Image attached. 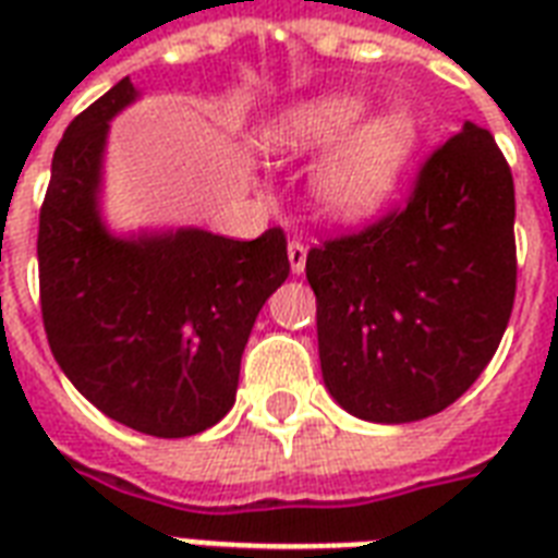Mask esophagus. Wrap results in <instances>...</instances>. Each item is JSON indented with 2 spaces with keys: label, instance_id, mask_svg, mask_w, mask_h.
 <instances>
[{
  "label": "esophagus",
  "instance_id": "1",
  "mask_svg": "<svg viewBox=\"0 0 558 558\" xmlns=\"http://www.w3.org/2000/svg\"><path fill=\"white\" fill-rule=\"evenodd\" d=\"M287 254H289V266H292V271H295V275H301L306 266V245L298 243V240H292L287 248Z\"/></svg>",
  "mask_w": 558,
  "mask_h": 558
}]
</instances>
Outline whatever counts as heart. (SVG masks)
<instances>
[{
	"label": "heart",
	"instance_id": "b5f03b06",
	"mask_svg": "<svg viewBox=\"0 0 558 558\" xmlns=\"http://www.w3.org/2000/svg\"><path fill=\"white\" fill-rule=\"evenodd\" d=\"M367 116V100L350 92H324L289 104L263 126L260 144L275 156L301 159L323 153L310 193L324 217L359 222L397 193L416 150V126L405 112Z\"/></svg>",
	"mask_w": 558,
	"mask_h": 558
}]
</instances>
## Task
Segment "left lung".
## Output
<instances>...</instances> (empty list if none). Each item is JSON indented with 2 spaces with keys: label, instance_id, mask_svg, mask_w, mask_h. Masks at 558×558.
I'll return each mask as SVG.
<instances>
[{
  "label": "left lung",
  "instance_id": "8db88e82",
  "mask_svg": "<svg viewBox=\"0 0 558 558\" xmlns=\"http://www.w3.org/2000/svg\"><path fill=\"white\" fill-rule=\"evenodd\" d=\"M512 226L510 165L466 121L405 208L306 254L324 385L348 414L414 423L472 388L515 301Z\"/></svg>",
  "mask_w": 558,
  "mask_h": 558
}]
</instances>
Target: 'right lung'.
<instances>
[{"mask_svg": "<svg viewBox=\"0 0 558 558\" xmlns=\"http://www.w3.org/2000/svg\"><path fill=\"white\" fill-rule=\"evenodd\" d=\"M138 100L130 77L74 118L39 210V304L60 371L109 420L191 437L231 411L266 298L289 278L287 236L202 228L112 234L100 214L109 121Z\"/></svg>", "mask_w": 558, "mask_h": 558, "instance_id": "1", "label": "right lung"}]
</instances>
